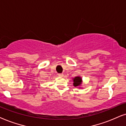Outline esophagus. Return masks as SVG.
Wrapping results in <instances>:
<instances>
[{
    "label": "esophagus",
    "mask_w": 126,
    "mask_h": 126,
    "mask_svg": "<svg viewBox=\"0 0 126 126\" xmlns=\"http://www.w3.org/2000/svg\"><path fill=\"white\" fill-rule=\"evenodd\" d=\"M58 75H59V77H64V75H63V74H59Z\"/></svg>",
    "instance_id": "1"
}]
</instances>
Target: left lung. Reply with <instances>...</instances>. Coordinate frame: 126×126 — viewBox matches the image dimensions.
Masks as SVG:
<instances>
[{"instance_id": "8db88e82", "label": "left lung", "mask_w": 126, "mask_h": 126, "mask_svg": "<svg viewBox=\"0 0 126 126\" xmlns=\"http://www.w3.org/2000/svg\"><path fill=\"white\" fill-rule=\"evenodd\" d=\"M73 85L75 87H78L79 88H80L81 86L82 83V78L80 76H77L75 77L74 78H73Z\"/></svg>"}]
</instances>
